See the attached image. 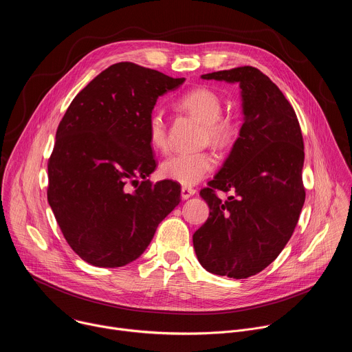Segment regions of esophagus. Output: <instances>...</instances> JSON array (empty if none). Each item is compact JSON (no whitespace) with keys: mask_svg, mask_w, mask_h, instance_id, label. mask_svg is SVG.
<instances>
[{"mask_svg":"<svg viewBox=\"0 0 352 352\" xmlns=\"http://www.w3.org/2000/svg\"><path fill=\"white\" fill-rule=\"evenodd\" d=\"M196 193V190L193 189V188H190V186H182L181 188V196H182V199H189L190 196H193Z\"/></svg>","mask_w":352,"mask_h":352,"instance_id":"esophagus-1","label":"esophagus"}]
</instances>
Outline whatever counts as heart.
I'll use <instances>...</instances> for the list:
<instances>
[{"instance_id": "heart-1", "label": "heart", "mask_w": 352, "mask_h": 352, "mask_svg": "<svg viewBox=\"0 0 352 352\" xmlns=\"http://www.w3.org/2000/svg\"><path fill=\"white\" fill-rule=\"evenodd\" d=\"M181 109L196 117L205 128V138L216 147H227L235 135V124L231 118L223 117V102L220 96L206 86L188 90L178 100ZM147 138L152 147L166 150L168 146L167 124L162 110L156 109L147 120ZM216 166L210 152H175L160 164V175L166 179L195 185L204 179Z\"/></svg>"}]
</instances>
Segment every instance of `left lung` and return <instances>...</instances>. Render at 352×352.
<instances>
[{"label": "left lung", "instance_id": "left-lung-1", "mask_svg": "<svg viewBox=\"0 0 352 352\" xmlns=\"http://www.w3.org/2000/svg\"><path fill=\"white\" fill-rule=\"evenodd\" d=\"M202 78L239 83L245 121L221 170L200 190L210 214L193 248L208 272L246 278L280 255L296 227L305 202L302 132L283 91L258 68ZM217 190L233 195L221 201Z\"/></svg>", "mask_w": 352, "mask_h": 352}]
</instances>
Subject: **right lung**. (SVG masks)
<instances>
[{
	"mask_svg": "<svg viewBox=\"0 0 352 352\" xmlns=\"http://www.w3.org/2000/svg\"><path fill=\"white\" fill-rule=\"evenodd\" d=\"M184 80L118 63L82 89L64 114L47 164V199L85 262L121 267L138 259L179 204L177 182L146 179L157 166L147 120L157 98Z\"/></svg>",
	"mask_w": 352,
	"mask_h": 352,
	"instance_id": "obj_1",
	"label": "right lung"
}]
</instances>
